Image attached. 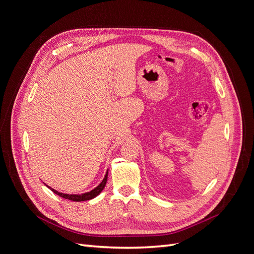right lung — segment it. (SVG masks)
Masks as SVG:
<instances>
[{"instance_id":"1","label":"right lung","mask_w":254,"mask_h":254,"mask_svg":"<svg viewBox=\"0 0 254 254\" xmlns=\"http://www.w3.org/2000/svg\"><path fill=\"white\" fill-rule=\"evenodd\" d=\"M107 179H108V172H107L106 176L104 180L102 181V183L99 184L98 187H96L94 190H92L91 191H88V193H84V194H81V195H68V194H64V193H59V191L53 190L52 188H50L54 193H55L56 195L63 197L64 199H68V200H72V201H86V200H90V199L96 197L101 191L104 190L106 183H107Z\"/></svg>"}]
</instances>
